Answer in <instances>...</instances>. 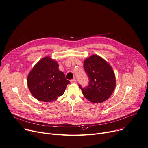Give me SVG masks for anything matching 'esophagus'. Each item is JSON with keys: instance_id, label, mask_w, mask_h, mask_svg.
<instances>
[{"instance_id": "34e87169", "label": "esophagus", "mask_w": 148, "mask_h": 148, "mask_svg": "<svg viewBox=\"0 0 148 148\" xmlns=\"http://www.w3.org/2000/svg\"><path fill=\"white\" fill-rule=\"evenodd\" d=\"M77 82H76V79H75V78H74V79H71V83H76Z\"/></svg>"}]
</instances>
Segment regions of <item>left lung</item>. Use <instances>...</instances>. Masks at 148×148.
Segmentation results:
<instances>
[{
    "label": "left lung",
    "instance_id": "8db88e82",
    "mask_svg": "<svg viewBox=\"0 0 148 148\" xmlns=\"http://www.w3.org/2000/svg\"><path fill=\"white\" fill-rule=\"evenodd\" d=\"M84 69L89 78L86 87L79 84L84 97L90 101L99 103L108 99L116 86L114 73L104 59L93 55L84 62Z\"/></svg>",
    "mask_w": 148,
    "mask_h": 148
}]
</instances>
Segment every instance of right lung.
<instances>
[{
    "label": "right lung",
    "instance_id": "obj_1",
    "mask_svg": "<svg viewBox=\"0 0 148 148\" xmlns=\"http://www.w3.org/2000/svg\"><path fill=\"white\" fill-rule=\"evenodd\" d=\"M28 86L37 100L51 102L62 96L70 83L65 74L58 69V63L48 57L40 60L29 73Z\"/></svg>",
    "mask_w": 148,
    "mask_h": 148
}]
</instances>
